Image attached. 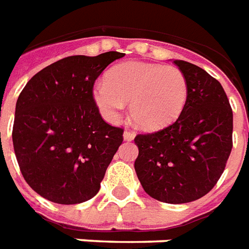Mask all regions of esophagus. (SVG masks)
I'll list each match as a JSON object with an SVG mask.
<instances>
[{
  "label": "esophagus",
  "mask_w": 249,
  "mask_h": 249,
  "mask_svg": "<svg viewBox=\"0 0 249 249\" xmlns=\"http://www.w3.org/2000/svg\"><path fill=\"white\" fill-rule=\"evenodd\" d=\"M123 139L126 141H132L135 139V134L132 131H124V134H123Z\"/></svg>",
  "instance_id": "obj_1"
}]
</instances>
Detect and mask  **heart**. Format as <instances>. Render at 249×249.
<instances>
[{"label": "heart", "instance_id": "b5f03b06", "mask_svg": "<svg viewBox=\"0 0 249 249\" xmlns=\"http://www.w3.org/2000/svg\"><path fill=\"white\" fill-rule=\"evenodd\" d=\"M93 100L108 118H115L130 103L131 118L145 130H157L174 122L184 110L189 83L176 67L128 61L113 67L105 82L93 87Z\"/></svg>", "mask_w": 249, "mask_h": 249}]
</instances>
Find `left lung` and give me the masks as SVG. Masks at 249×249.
I'll return each instance as SVG.
<instances>
[{
    "label": "left lung",
    "instance_id": "8db88e82",
    "mask_svg": "<svg viewBox=\"0 0 249 249\" xmlns=\"http://www.w3.org/2000/svg\"><path fill=\"white\" fill-rule=\"evenodd\" d=\"M189 83L172 124L135 137V171L145 193L164 203H189L212 190L232 148V110L221 83L204 69L175 60Z\"/></svg>",
    "mask_w": 249,
    "mask_h": 249
}]
</instances>
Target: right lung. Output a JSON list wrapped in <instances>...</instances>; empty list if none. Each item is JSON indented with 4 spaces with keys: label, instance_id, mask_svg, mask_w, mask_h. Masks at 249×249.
I'll return each instance as SVG.
<instances>
[{
    "label": "right lung",
    "instance_id": "obj_1",
    "mask_svg": "<svg viewBox=\"0 0 249 249\" xmlns=\"http://www.w3.org/2000/svg\"><path fill=\"white\" fill-rule=\"evenodd\" d=\"M124 53L64 57L39 71L20 92L13 144L27 184L59 204L86 202L123 141V128L101 118L93 100L96 78Z\"/></svg>",
    "mask_w": 249,
    "mask_h": 249
}]
</instances>
